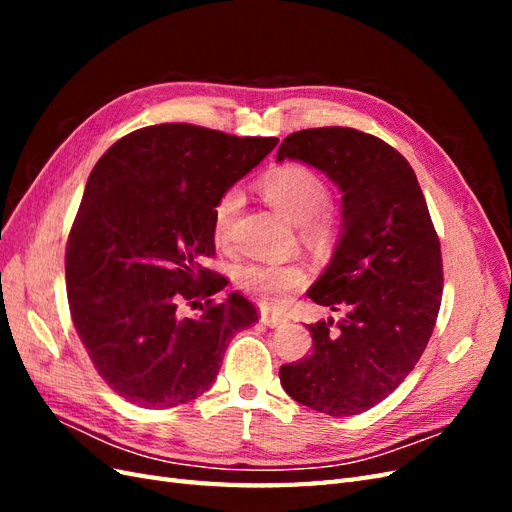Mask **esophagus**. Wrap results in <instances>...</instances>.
Listing matches in <instances>:
<instances>
[{
  "instance_id": "esophagus-1",
  "label": "esophagus",
  "mask_w": 512,
  "mask_h": 512,
  "mask_svg": "<svg viewBox=\"0 0 512 512\" xmlns=\"http://www.w3.org/2000/svg\"><path fill=\"white\" fill-rule=\"evenodd\" d=\"M260 322L265 324V327H280V324H284L286 320L282 318V316H277V314H273V312H269V309H262L260 312Z\"/></svg>"
}]
</instances>
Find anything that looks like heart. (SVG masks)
Listing matches in <instances>:
<instances>
[{"label": "heart", "mask_w": 512, "mask_h": 512, "mask_svg": "<svg viewBox=\"0 0 512 512\" xmlns=\"http://www.w3.org/2000/svg\"><path fill=\"white\" fill-rule=\"evenodd\" d=\"M260 188L269 203L294 224H305L312 217V230L327 228V218L320 211L327 203V185L303 164H284L273 168L260 181ZM241 207V194L228 190L213 209L215 239L224 243L235 215ZM239 286L267 305H282L290 290H297L305 282V269L297 262H252L239 269Z\"/></svg>", "instance_id": "heart-1"}]
</instances>
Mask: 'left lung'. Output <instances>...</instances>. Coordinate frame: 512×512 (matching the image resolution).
<instances>
[{
	"label": "left lung",
	"instance_id": "8db88e82",
	"mask_svg": "<svg viewBox=\"0 0 512 512\" xmlns=\"http://www.w3.org/2000/svg\"><path fill=\"white\" fill-rule=\"evenodd\" d=\"M297 160L342 192V230L327 269L307 290L342 312L309 324L312 354L280 369L301 406L352 416L389 397L421 359L442 299V254L408 160L352 128H314L284 138L277 162Z\"/></svg>",
	"mask_w": 512,
	"mask_h": 512
}]
</instances>
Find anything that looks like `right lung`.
I'll use <instances>...</instances> for the list:
<instances>
[{
    "label": "right lung",
    "mask_w": 512,
    "mask_h": 512,
    "mask_svg": "<svg viewBox=\"0 0 512 512\" xmlns=\"http://www.w3.org/2000/svg\"><path fill=\"white\" fill-rule=\"evenodd\" d=\"M277 138L160 123L123 136L91 170L66 247L74 329L102 380L130 404L175 408L203 395L230 339L258 322L241 292L200 265L213 209ZM208 299L198 317L178 305Z\"/></svg>",
    "instance_id": "right-lung-1"
}]
</instances>
